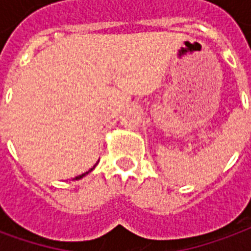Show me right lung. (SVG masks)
<instances>
[{"instance_id":"obj_1","label":"right lung","mask_w":251,"mask_h":251,"mask_svg":"<svg viewBox=\"0 0 251 251\" xmlns=\"http://www.w3.org/2000/svg\"><path fill=\"white\" fill-rule=\"evenodd\" d=\"M95 166H96V164H95ZM95 166H93V168H95ZM93 168H91V170H89V171H87V173H85V174H81V175H78V176H76V179H81V178H83V176H85V175H87L88 173H91V171H92Z\"/></svg>"}]
</instances>
